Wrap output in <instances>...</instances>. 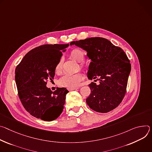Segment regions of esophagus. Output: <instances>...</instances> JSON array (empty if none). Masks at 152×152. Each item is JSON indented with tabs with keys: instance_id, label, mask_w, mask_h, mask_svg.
<instances>
[{
	"instance_id": "esophagus-1",
	"label": "esophagus",
	"mask_w": 152,
	"mask_h": 152,
	"mask_svg": "<svg viewBox=\"0 0 152 152\" xmlns=\"http://www.w3.org/2000/svg\"><path fill=\"white\" fill-rule=\"evenodd\" d=\"M78 88H67V90L71 91H74V90H77L78 89Z\"/></svg>"
}]
</instances>
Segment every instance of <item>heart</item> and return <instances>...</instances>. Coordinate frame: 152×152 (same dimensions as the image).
<instances>
[{"instance_id": "b5f03b06", "label": "heart", "mask_w": 152, "mask_h": 152, "mask_svg": "<svg viewBox=\"0 0 152 152\" xmlns=\"http://www.w3.org/2000/svg\"><path fill=\"white\" fill-rule=\"evenodd\" d=\"M71 57L75 61L80 62V65L81 67H85V64L82 61L85 58V54L81 50L75 49L72 50L71 53ZM63 66V60L60 59L56 66V72L58 73L61 72ZM83 75L81 72L76 74H66L61 77L58 81L60 86L65 88H76L78 86L80 82L83 80Z\"/></svg>"}]
</instances>
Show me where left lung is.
Wrapping results in <instances>:
<instances>
[{
    "label": "left lung",
    "mask_w": 152,
    "mask_h": 152,
    "mask_svg": "<svg viewBox=\"0 0 152 152\" xmlns=\"http://www.w3.org/2000/svg\"><path fill=\"white\" fill-rule=\"evenodd\" d=\"M72 45L86 50L92 61L88 77L94 81H99L98 85L94 82L89 85L91 92L86 99L88 105L100 113L113 110L121 103L126 92L131 71L127 55L121 48L102 37L74 41L70 43Z\"/></svg>",
    "instance_id": "left-lung-1"
}]
</instances>
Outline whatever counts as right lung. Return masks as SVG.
<instances>
[{"label":"right lung","instance_id":"right-lung-1","mask_svg":"<svg viewBox=\"0 0 152 152\" xmlns=\"http://www.w3.org/2000/svg\"><path fill=\"white\" fill-rule=\"evenodd\" d=\"M69 44L44 45L32 49L17 66L15 80L18 95L24 108L32 116L44 121L56 120L63 112L64 88L53 92L46 87L53 80L56 66Z\"/></svg>","mask_w":152,"mask_h":152}]
</instances>
